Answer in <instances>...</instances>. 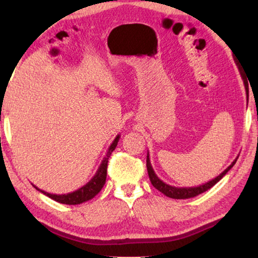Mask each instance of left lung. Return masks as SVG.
I'll return each instance as SVG.
<instances>
[{
    "mask_svg": "<svg viewBox=\"0 0 258 258\" xmlns=\"http://www.w3.org/2000/svg\"><path fill=\"white\" fill-rule=\"evenodd\" d=\"M236 159L234 160L232 164H230L229 166H228L226 170L220 174V176H217L214 179L209 180V182H206L205 184H201L198 186H182V188H178V186H173V185L167 184V183L162 182V180L156 176L155 171L153 170L152 164H150L149 153L147 154V170H148V174H149V178H150V182H152V184L155 186L159 191H161L162 194H165L168 198H172V199H189V198H194L197 197V195L204 193V191L209 190V189L212 188L216 183L220 182V180L223 178V176H226L228 171L234 166V164L236 162Z\"/></svg>",
    "mask_w": 258,
    "mask_h": 258,
    "instance_id": "obj_1",
    "label": "left lung"
}]
</instances>
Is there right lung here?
<instances>
[{"mask_svg":"<svg viewBox=\"0 0 258 258\" xmlns=\"http://www.w3.org/2000/svg\"><path fill=\"white\" fill-rule=\"evenodd\" d=\"M119 139H120V135H117L116 138L112 141L110 147H109L108 152H106L105 156L103 158L102 162H100L96 174L92 177L90 182L86 183L85 185H82L81 188L78 189V190L72 191V193H68V194H51V193H47V191L44 190H41V189H38L37 186L35 185L34 186L38 191H41V193L47 195V197L51 198V199H53L54 201H58V203L60 204H65V205H79V204L85 203V201L93 199V198L96 197L100 190H102L103 185L105 184L108 160L110 158L111 153L115 150V148H116Z\"/></svg>","mask_w":258,"mask_h":258,"instance_id":"1","label":"right lung"}]
</instances>
